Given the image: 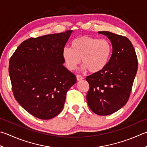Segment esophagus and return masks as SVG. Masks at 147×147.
Instances as JSON below:
<instances>
[{
	"label": "esophagus",
	"mask_w": 147,
	"mask_h": 147,
	"mask_svg": "<svg viewBox=\"0 0 147 147\" xmlns=\"http://www.w3.org/2000/svg\"><path fill=\"white\" fill-rule=\"evenodd\" d=\"M83 79V78L81 75H80V74H77V75H76L77 81H80V80H82Z\"/></svg>",
	"instance_id": "34e87169"
}]
</instances>
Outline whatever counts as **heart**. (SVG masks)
<instances>
[{"label":"heart","mask_w":147,"mask_h":147,"mask_svg":"<svg viewBox=\"0 0 147 147\" xmlns=\"http://www.w3.org/2000/svg\"><path fill=\"white\" fill-rule=\"evenodd\" d=\"M71 47L62 50V57L66 67L75 69L82 59V65L90 73H97L104 69L110 59L111 44L106 39L83 36L74 39Z\"/></svg>","instance_id":"heart-1"}]
</instances>
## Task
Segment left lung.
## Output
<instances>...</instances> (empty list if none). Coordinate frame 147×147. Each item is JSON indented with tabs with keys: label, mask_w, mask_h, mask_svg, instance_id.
I'll use <instances>...</instances> for the list:
<instances>
[{
	"label": "left lung",
	"mask_w": 147,
	"mask_h": 147,
	"mask_svg": "<svg viewBox=\"0 0 147 147\" xmlns=\"http://www.w3.org/2000/svg\"><path fill=\"white\" fill-rule=\"evenodd\" d=\"M110 40L111 56L106 67L86 77L89 84L88 105L101 116L115 113L128 101L138 71V59L127 37L108 31H100Z\"/></svg>",
	"instance_id": "left-lung-1"
}]
</instances>
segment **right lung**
<instances>
[{
    "label": "right lung",
    "mask_w": 147,
    "mask_h": 147,
    "mask_svg": "<svg viewBox=\"0 0 147 147\" xmlns=\"http://www.w3.org/2000/svg\"><path fill=\"white\" fill-rule=\"evenodd\" d=\"M72 30L30 37L11 57L9 73L14 97L32 115L42 120L56 117L76 77L63 64L62 50Z\"/></svg>",
    "instance_id": "obj_1"
}]
</instances>
